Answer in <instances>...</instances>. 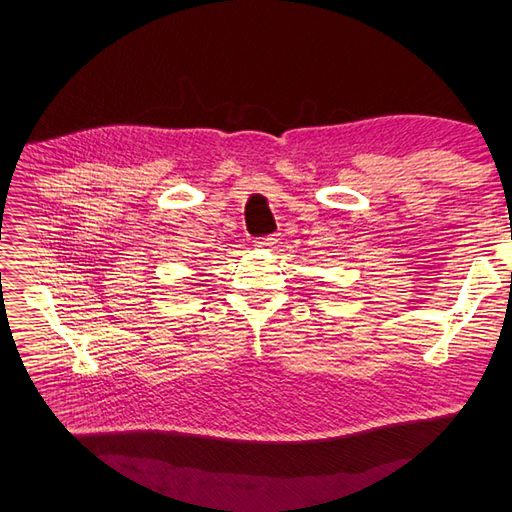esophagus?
Masks as SVG:
<instances>
[{
	"label": "esophagus",
	"instance_id": "obj_1",
	"mask_svg": "<svg viewBox=\"0 0 512 512\" xmlns=\"http://www.w3.org/2000/svg\"><path fill=\"white\" fill-rule=\"evenodd\" d=\"M277 244V237L275 235H266V237H257L255 239V246L259 248H273Z\"/></svg>",
	"mask_w": 512,
	"mask_h": 512
}]
</instances>
